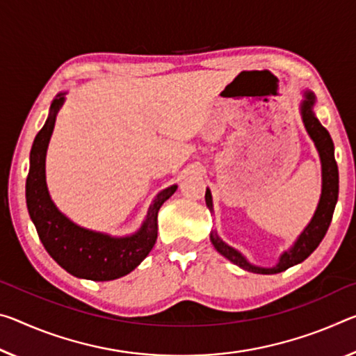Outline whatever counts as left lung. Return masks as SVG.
<instances>
[{
  "label": "left lung",
  "mask_w": 356,
  "mask_h": 356,
  "mask_svg": "<svg viewBox=\"0 0 356 356\" xmlns=\"http://www.w3.org/2000/svg\"><path fill=\"white\" fill-rule=\"evenodd\" d=\"M314 104H315V95L312 92H304V99L301 103V117L302 123L306 127V131L314 140L315 147L318 150L320 161H321V196L315 211L312 220L304 228L300 238L296 239L291 249L284 252L279 258V261L273 268H259L247 261V258L242 255L233 247L218 238L217 231L211 233V242L216 247L218 253H222L225 258H228L231 263L238 264L239 268L250 270V273L257 274H277L282 270H286L295 264L301 263L306 259L310 253L317 249L321 239L325 238L326 231L330 228L332 212H334L337 196H339V171H337V163L334 160V144L330 136L328 129H326L318 118L314 114ZM206 204L207 207L213 211L212 207V195L211 190H206Z\"/></svg>",
  "instance_id": "obj_1"
}]
</instances>
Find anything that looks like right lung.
Segmentation results:
<instances>
[{
	"instance_id": "right-lung-1",
	"label": "right lung",
	"mask_w": 356,
	"mask_h": 356,
	"mask_svg": "<svg viewBox=\"0 0 356 356\" xmlns=\"http://www.w3.org/2000/svg\"><path fill=\"white\" fill-rule=\"evenodd\" d=\"M58 93L41 131L36 134L30 152V171L26 177V206L39 239L61 268L71 275L88 280H114L139 266L155 245L158 234V211L171 198L177 185L165 188L152 202L143 227L131 236L112 238L109 234L82 228L58 211L50 198L46 182V154L55 118L65 103Z\"/></svg>"
}]
</instances>
